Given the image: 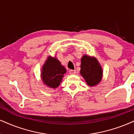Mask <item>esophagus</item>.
Instances as JSON below:
<instances>
[{
  "mask_svg": "<svg viewBox=\"0 0 134 134\" xmlns=\"http://www.w3.org/2000/svg\"><path fill=\"white\" fill-rule=\"evenodd\" d=\"M69 74L70 75H74V74H76V71L75 70H69Z\"/></svg>",
  "mask_w": 134,
  "mask_h": 134,
  "instance_id": "esophagus-1",
  "label": "esophagus"
}]
</instances>
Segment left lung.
Here are the masks:
<instances>
[{
    "instance_id": "1",
    "label": "left lung",
    "mask_w": 134,
    "mask_h": 134,
    "mask_svg": "<svg viewBox=\"0 0 134 134\" xmlns=\"http://www.w3.org/2000/svg\"><path fill=\"white\" fill-rule=\"evenodd\" d=\"M80 74L89 86H95L102 78V69L93 57L83 55L81 59Z\"/></svg>"
}]
</instances>
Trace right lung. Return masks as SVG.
Instances as JSON below:
<instances>
[{"instance_id":"1","label":"right lung","mask_w":134,"mask_h":134,"mask_svg":"<svg viewBox=\"0 0 134 134\" xmlns=\"http://www.w3.org/2000/svg\"><path fill=\"white\" fill-rule=\"evenodd\" d=\"M65 73V67L55 57H49L43 67L41 78L46 85L55 88L59 87Z\"/></svg>"}]
</instances>
